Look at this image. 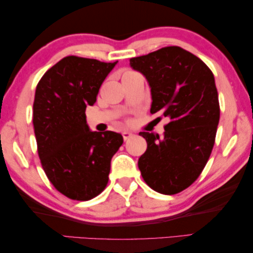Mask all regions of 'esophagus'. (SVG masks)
<instances>
[{"instance_id":"34e87169","label":"esophagus","mask_w":253,"mask_h":253,"mask_svg":"<svg viewBox=\"0 0 253 253\" xmlns=\"http://www.w3.org/2000/svg\"><path fill=\"white\" fill-rule=\"evenodd\" d=\"M122 135H123V139L126 141L127 139L132 138V135H133V133H132V132H130V131H123L122 132Z\"/></svg>"}]
</instances>
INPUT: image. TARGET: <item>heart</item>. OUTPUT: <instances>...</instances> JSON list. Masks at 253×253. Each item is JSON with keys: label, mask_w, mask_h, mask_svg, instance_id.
<instances>
[{"label": "heart", "mask_w": 253, "mask_h": 253, "mask_svg": "<svg viewBox=\"0 0 253 253\" xmlns=\"http://www.w3.org/2000/svg\"><path fill=\"white\" fill-rule=\"evenodd\" d=\"M134 74H136V73H133V72H126V73H124V75H123V77H126V76H131V75H134Z\"/></svg>", "instance_id": "heart-1"}]
</instances>
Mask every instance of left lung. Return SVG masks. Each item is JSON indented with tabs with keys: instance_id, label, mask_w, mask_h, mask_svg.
I'll list each match as a JSON object with an SVG mask.
<instances>
[{
	"instance_id": "obj_1",
	"label": "left lung",
	"mask_w": 253,
	"mask_h": 253,
	"mask_svg": "<svg viewBox=\"0 0 253 253\" xmlns=\"http://www.w3.org/2000/svg\"><path fill=\"white\" fill-rule=\"evenodd\" d=\"M151 90V113L169 120L165 133L140 132L147 150L138 166L146 183L165 195L187 188L204 169L220 121L213 73L200 58L171 45L130 59Z\"/></svg>"
}]
</instances>
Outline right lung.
<instances>
[{
	"label": "right lung",
	"instance_id": "1",
	"mask_svg": "<svg viewBox=\"0 0 253 253\" xmlns=\"http://www.w3.org/2000/svg\"><path fill=\"white\" fill-rule=\"evenodd\" d=\"M117 64L68 56L37 85L32 121L39 158L51 184L72 200L88 201L103 192L112 157L123 143L117 132L90 131L85 114Z\"/></svg>",
	"mask_w": 253,
	"mask_h": 253
}]
</instances>
